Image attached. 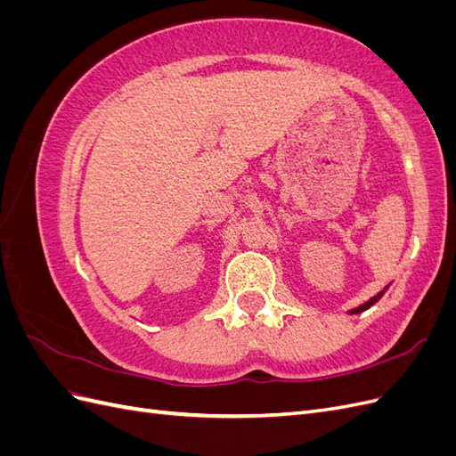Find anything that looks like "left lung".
<instances>
[{
  "label": "left lung",
  "instance_id": "left-lung-1",
  "mask_svg": "<svg viewBox=\"0 0 456 456\" xmlns=\"http://www.w3.org/2000/svg\"><path fill=\"white\" fill-rule=\"evenodd\" d=\"M384 293H379V295H375V297H372L369 302H365V305H362V306H357V308H354V310H350V314H360V312H365L367 308H370L372 305H375V302L382 297Z\"/></svg>",
  "mask_w": 456,
  "mask_h": 456
}]
</instances>
